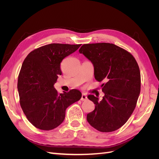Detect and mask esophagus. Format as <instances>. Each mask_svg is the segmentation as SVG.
<instances>
[{"instance_id": "esophagus-1", "label": "esophagus", "mask_w": 159, "mask_h": 159, "mask_svg": "<svg viewBox=\"0 0 159 159\" xmlns=\"http://www.w3.org/2000/svg\"><path fill=\"white\" fill-rule=\"evenodd\" d=\"M88 99L87 98V95H86L85 93H83L82 95H81V101H85Z\"/></svg>"}]
</instances>
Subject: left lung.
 Segmentation results:
<instances>
[{"instance_id": "obj_1", "label": "left lung", "mask_w": 159, "mask_h": 159, "mask_svg": "<svg viewBox=\"0 0 159 159\" xmlns=\"http://www.w3.org/2000/svg\"><path fill=\"white\" fill-rule=\"evenodd\" d=\"M94 67V75L102 85V101L93 95L88 98L95 104L87 121L101 132L121 127L133 113L141 91V74L137 61L129 52L113 44H84L79 50Z\"/></svg>"}]
</instances>
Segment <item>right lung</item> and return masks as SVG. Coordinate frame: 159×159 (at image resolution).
Returning a JSON list of instances; mask_svg holds the SVG:
<instances>
[{"mask_svg": "<svg viewBox=\"0 0 159 159\" xmlns=\"http://www.w3.org/2000/svg\"><path fill=\"white\" fill-rule=\"evenodd\" d=\"M81 44H50L32 51L18 75V91L24 113L35 127L49 131L65 119L66 110L81 98L78 89L59 94L54 88L61 74L60 63Z\"/></svg>", "mask_w": 159, "mask_h": 159, "instance_id": "right-lung-1", "label": "right lung"}]
</instances>
